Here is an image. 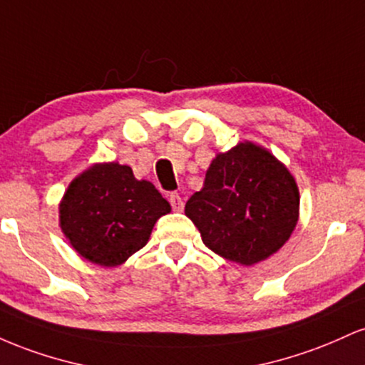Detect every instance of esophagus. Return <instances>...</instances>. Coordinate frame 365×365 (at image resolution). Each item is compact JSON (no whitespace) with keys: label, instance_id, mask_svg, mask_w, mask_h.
Masks as SVG:
<instances>
[{"label":"esophagus","instance_id":"esophagus-1","mask_svg":"<svg viewBox=\"0 0 365 365\" xmlns=\"http://www.w3.org/2000/svg\"><path fill=\"white\" fill-rule=\"evenodd\" d=\"M168 199H170L171 207H173L175 211H182V209H183V199L177 194V192H171Z\"/></svg>","mask_w":365,"mask_h":365}]
</instances>
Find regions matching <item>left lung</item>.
<instances>
[{"label":"left lung","instance_id":"obj_1","mask_svg":"<svg viewBox=\"0 0 365 365\" xmlns=\"http://www.w3.org/2000/svg\"><path fill=\"white\" fill-rule=\"evenodd\" d=\"M299 202L290 171L266 149L244 142L212 159L185 215L212 252L250 266L290 238Z\"/></svg>","mask_w":365,"mask_h":365}]
</instances>
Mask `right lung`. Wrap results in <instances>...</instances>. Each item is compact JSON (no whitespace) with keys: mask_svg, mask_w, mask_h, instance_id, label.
Wrapping results in <instances>:
<instances>
[{"mask_svg":"<svg viewBox=\"0 0 365 365\" xmlns=\"http://www.w3.org/2000/svg\"><path fill=\"white\" fill-rule=\"evenodd\" d=\"M168 200L130 166L96 165L70 183L60 204L61 230L73 249L99 266H120L148 244Z\"/></svg>","mask_w":365,"mask_h":365,"instance_id":"right-lung-1","label":"right lung"}]
</instances>
